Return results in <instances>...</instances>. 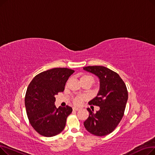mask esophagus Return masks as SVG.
I'll list each match as a JSON object with an SVG mask.
<instances>
[{
  "instance_id": "esophagus-1",
  "label": "esophagus",
  "mask_w": 155,
  "mask_h": 155,
  "mask_svg": "<svg viewBox=\"0 0 155 155\" xmlns=\"http://www.w3.org/2000/svg\"><path fill=\"white\" fill-rule=\"evenodd\" d=\"M73 110H79L80 109V108H78V107H73Z\"/></svg>"
}]
</instances>
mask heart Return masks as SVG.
I'll return each mask as SVG.
<instances>
[{
    "label": "heart",
    "instance_id": "obj_1",
    "mask_svg": "<svg viewBox=\"0 0 155 155\" xmlns=\"http://www.w3.org/2000/svg\"><path fill=\"white\" fill-rule=\"evenodd\" d=\"M84 77H91V78H92V77H91V76H84V77H83L82 78H84ZM84 97H76V98L74 99V101H73V102H74L75 104H76V105H79V104H81V102H82V101L84 99Z\"/></svg>",
    "mask_w": 155,
    "mask_h": 155
}]
</instances>
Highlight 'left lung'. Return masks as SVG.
Instances as JSON below:
<instances>
[{"instance_id":"8db88e82","label":"left lung","mask_w":155,"mask_h":155,"mask_svg":"<svg viewBox=\"0 0 155 155\" xmlns=\"http://www.w3.org/2000/svg\"><path fill=\"white\" fill-rule=\"evenodd\" d=\"M83 69L96 75L100 82L97 96L88 102L100 109L94 113L87 108L89 116L84 126L92 134L106 136L116 129L124 116L128 99L126 86L117 73L105 67L88 66Z\"/></svg>"}]
</instances>
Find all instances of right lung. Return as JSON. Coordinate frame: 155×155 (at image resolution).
<instances>
[{"mask_svg": "<svg viewBox=\"0 0 155 155\" xmlns=\"http://www.w3.org/2000/svg\"><path fill=\"white\" fill-rule=\"evenodd\" d=\"M73 72L67 68H52L39 73L29 84L25 96L26 112L31 125L41 135L52 137L64 129L72 108L67 105L57 109L55 95L63 92Z\"/></svg>", "mask_w": 155, "mask_h": 155, "instance_id": "1", "label": "right lung"}]
</instances>
